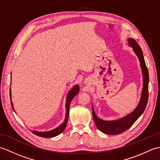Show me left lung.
Instances as JSON below:
<instances>
[{"label": "left lung", "mask_w": 160, "mask_h": 160, "mask_svg": "<svg viewBox=\"0 0 160 160\" xmlns=\"http://www.w3.org/2000/svg\"><path fill=\"white\" fill-rule=\"evenodd\" d=\"M128 45L132 46L133 51L136 53L140 62V66L142 68V74H143V89H142V97L137 108L131 113L118 120L104 121L101 120L96 116L92 107V113L95 123H96L98 129L105 134L118 135L128 130L135 123V122L138 120L139 117L143 113L148 102L149 76L148 71L145 64L143 53H142L140 45L135 42L134 39L128 38Z\"/></svg>", "instance_id": "obj_1"}]
</instances>
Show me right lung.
<instances>
[{
    "mask_svg": "<svg viewBox=\"0 0 160 160\" xmlns=\"http://www.w3.org/2000/svg\"><path fill=\"white\" fill-rule=\"evenodd\" d=\"M79 92V87L78 85L75 86L72 89H71L69 93H68L67 97V102H66V111H67V113H66V117H65V120H64V122L62 124H60L58 127H57L56 128L53 129V130L49 131H47V132H39V131H32V132L33 134H35L38 136L40 137H42V138H53L57 136L59 134H60L62 132L64 128L66 127V125L68 121V118H69V106H70V103L71 100H72L73 98L76 96V95ZM9 93H10V98H11V91L9 90ZM11 104L12 107L13 109V104L11 102Z\"/></svg>",
    "mask_w": 160,
    "mask_h": 160,
    "instance_id": "obj_1",
    "label": "right lung"
}]
</instances>
